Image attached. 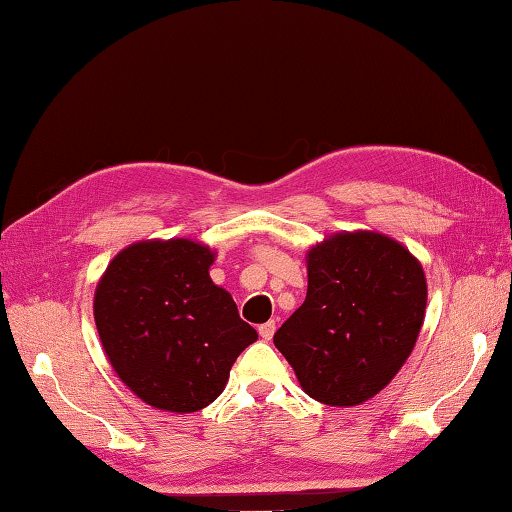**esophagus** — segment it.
<instances>
[{
  "instance_id": "1",
  "label": "esophagus",
  "mask_w": 512,
  "mask_h": 512,
  "mask_svg": "<svg viewBox=\"0 0 512 512\" xmlns=\"http://www.w3.org/2000/svg\"><path fill=\"white\" fill-rule=\"evenodd\" d=\"M274 332H276V323L274 321H267V323H263V325L258 327V334H260V339H263V341H272Z\"/></svg>"
}]
</instances>
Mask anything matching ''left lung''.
I'll return each mask as SVG.
<instances>
[{"label":"left lung","instance_id":"left-lung-1","mask_svg":"<svg viewBox=\"0 0 512 512\" xmlns=\"http://www.w3.org/2000/svg\"><path fill=\"white\" fill-rule=\"evenodd\" d=\"M307 296L278 327L281 350L305 394L361 406L408 361L428 305L417 256L379 231H341L305 256Z\"/></svg>","mask_w":512,"mask_h":512}]
</instances>
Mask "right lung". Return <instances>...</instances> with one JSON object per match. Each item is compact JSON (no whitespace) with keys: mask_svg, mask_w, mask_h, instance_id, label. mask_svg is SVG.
<instances>
[{"mask_svg":"<svg viewBox=\"0 0 512 512\" xmlns=\"http://www.w3.org/2000/svg\"><path fill=\"white\" fill-rule=\"evenodd\" d=\"M216 252L191 238L140 240L100 276L93 316L111 368L147 406L189 414L225 390L258 334L209 276Z\"/></svg>","mask_w":512,"mask_h":512,"instance_id":"obj_1","label":"right lung"}]
</instances>
